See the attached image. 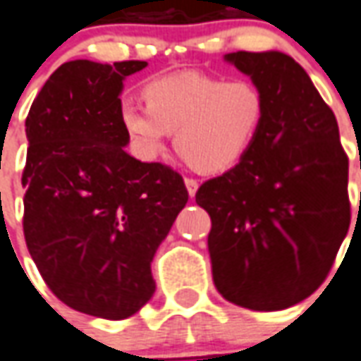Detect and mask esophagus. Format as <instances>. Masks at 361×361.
Segmentation results:
<instances>
[{"label":"esophagus","instance_id":"obj_1","mask_svg":"<svg viewBox=\"0 0 361 361\" xmlns=\"http://www.w3.org/2000/svg\"><path fill=\"white\" fill-rule=\"evenodd\" d=\"M185 185L188 194H190V198H192L194 194H196V190H198V180H196V178H190V176H186Z\"/></svg>","mask_w":361,"mask_h":361}]
</instances>
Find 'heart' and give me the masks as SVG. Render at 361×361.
<instances>
[{"instance_id": "1", "label": "heart", "mask_w": 361, "mask_h": 361, "mask_svg": "<svg viewBox=\"0 0 361 361\" xmlns=\"http://www.w3.org/2000/svg\"><path fill=\"white\" fill-rule=\"evenodd\" d=\"M144 104L120 103V120L134 152L153 159L175 134V149L202 173L235 167L257 142L267 116L262 91L247 79L183 71L149 79Z\"/></svg>"}]
</instances>
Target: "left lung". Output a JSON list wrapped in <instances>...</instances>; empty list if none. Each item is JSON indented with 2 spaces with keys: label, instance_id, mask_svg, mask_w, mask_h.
Segmentation results:
<instances>
[{
  "label": "left lung",
  "instance_id": "8db88e82",
  "mask_svg": "<svg viewBox=\"0 0 361 361\" xmlns=\"http://www.w3.org/2000/svg\"><path fill=\"white\" fill-rule=\"evenodd\" d=\"M262 91L267 116L233 169L198 188L209 214L217 291L252 311H280L326 280L348 233V155L305 70L282 52L227 56Z\"/></svg>",
  "mask_w": 361,
  "mask_h": 361
}]
</instances>
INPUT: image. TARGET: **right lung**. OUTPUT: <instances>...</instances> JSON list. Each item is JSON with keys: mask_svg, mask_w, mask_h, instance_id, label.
Wrapping results in <instances>:
<instances>
[{"mask_svg": "<svg viewBox=\"0 0 361 361\" xmlns=\"http://www.w3.org/2000/svg\"><path fill=\"white\" fill-rule=\"evenodd\" d=\"M145 66L62 63L25 122L27 249L62 303L112 321L152 299L153 255L188 202L176 171L124 152L122 81Z\"/></svg>", "mask_w": 361, "mask_h": 361, "instance_id": "right-lung-1", "label": "right lung"}]
</instances>
